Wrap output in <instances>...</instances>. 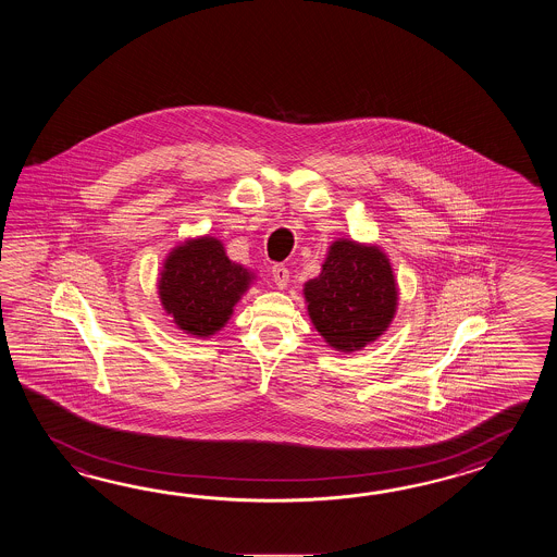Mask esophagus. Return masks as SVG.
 I'll return each instance as SVG.
<instances>
[{
  "instance_id": "1",
  "label": "esophagus",
  "mask_w": 557,
  "mask_h": 557,
  "mask_svg": "<svg viewBox=\"0 0 557 557\" xmlns=\"http://www.w3.org/2000/svg\"><path fill=\"white\" fill-rule=\"evenodd\" d=\"M273 281L278 288H284L286 284H288V269L284 267V264H274L273 271Z\"/></svg>"
}]
</instances>
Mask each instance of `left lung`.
<instances>
[{
	"label": "left lung",
	"instance_id": "1",
	"mask_svg": "<svg viewBox=\"0 0 557 557\" xmlns=\"http://www.w3.org/2000/svg\"><path fill=\"white\" fill-rule=\"evenodd\" d=\"M305 298L320 336L341 352H355L391 326L398 288L379 247L341 238L332 243L319 276L305 284Z\"/></svg>",
	"mask_w": 557,
	"mask_h": 557
}]
</instances>
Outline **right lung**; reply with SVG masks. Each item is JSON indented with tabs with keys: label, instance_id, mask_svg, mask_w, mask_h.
<instances>
[{
	"label": "right lung",
	"instance_id": "add662e5",
	"mask_svg": "<svg viewBox=\"0 0 557 557\" xmlns=\"http://www.w3.org/2000/svg\"><path fill=\"white\" fill-rule=\"evenodd\" d=\"M250 281L245 267L228 261L221 240L195 238L166 257L159 296L181 331L205 338L225 326Z\"/></svg>",
	"mask_w": 557,
	"mask_h": 557
}]
</instances>
